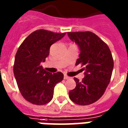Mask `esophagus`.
Here are the masks:
<instances>
[{"mask_svg": "<svg viewBox=\"0 0 128 128\" xmlns=\"http://www.w3.org/2000/svg\"><path fill=\"white\" fill-rule=\"evenodd\" d=\"M64 80H68V79H70V78L68 77V76H67V75H64Z\"/></svg>", "mask_w": 128, "mask_h": 128, "instance_id": "34e87169", "label": "esophagus"}]
</instances>
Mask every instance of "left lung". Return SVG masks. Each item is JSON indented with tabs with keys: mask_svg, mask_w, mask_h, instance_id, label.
Segmentation results:
<instances>
[{
	"mask_svg": "<svg viewBox=\"0 0 128 128\" xmlns=\"http://www.w3.org/2000/svg\"><path fill=\"white\" fill-rule=\"evenodd\" d=\"M69 38L80 50L76 65L84 68L82 82L74 78L76 87L69 92L71 101L81 106L93 104L106 91L112 73L114 62L108 46L96 35L90 32H68Z\"/></svg>",
	"mask_w": 128,
	"mask_h": 128,
	"instance_id": "obj_1",
	"label": "left lung"
}]
</instances>
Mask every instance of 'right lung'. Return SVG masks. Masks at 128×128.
Masks as SVG:
<instances>
[{"label": "right lung", "mask_w": 128, "mask_h": 128, "mask_svg": "<svg viewBox=\"0 0 128 128\" xmlns=\"http://www.w3.org/2000/svg\"><path fill=\"white\" fill-rule=\"evenodd\" d=\"M66 33H53L40 29L24 40L16 54L14 73L18 88L27 102L36 105H44L53 96L56 84L62 81L61 72L46 71L41 62L49 55L51 45L62 39Z\"/></svg>", "instance_id": "obj_1"}]
</instances>
